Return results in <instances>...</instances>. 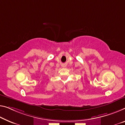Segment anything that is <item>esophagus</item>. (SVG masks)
<instances>
[{
  "instance_id": "34e87169",
  "label": "esophagus",
  "mask_w": 125,
  "mask_h": 125,
  "mask_svg": "<svg viewBox=\"0 0 125 125\" xmlns=\"http://www.w3.org/2000/svg\"><path fill=\"white\" fill-rule=\"evenodd\" d=\"M63 67H65V66H63Z\"/></svg>"
}]
</instances>
